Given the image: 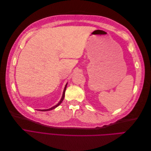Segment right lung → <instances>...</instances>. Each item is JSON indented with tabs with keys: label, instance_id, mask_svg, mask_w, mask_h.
Listing matches in <instances>:
<instances>
[{
	"label": "right lung",
	"instance_id": "add662e5",
	"mask_svg": "<svg viewBox=\"0 0 151 151\" xmlns=\"http://www.w3.org/2000/svg\"><path fill=\"white\" fill-rule=\"evenodd\" d=\"M67 86V83L66 84V85H65V86L64 90H63V94H62V97L61 99L60 100V101H59V102H58L56 105H55V106H53V107L50 108H49V109H38V111H50V110H52V109H55V108H57V106H58L59 105H60V104L62 103V102L63 101V99H64V98H65V90H66Z\"/></svg>",
	"mask_w": 151,
	"mask_h": 151
}]
</instances>
